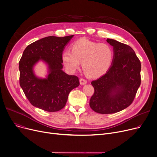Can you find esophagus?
<instances>
[{
	"label": "esophagus",
	"instance_id": "esophagus-1",
	"mask_svg": "<svg viewBox=\"0 0 157 157\" xmlns=\"http://www.w3.org/2000/svg\"><path fill=\"white\" fill-rule=\"evenodd\" d=\"M80 84L81 85H85L87 83V81L84 78H80Z\"/></svg>",
	"mask_w": 157,
	"mask_h": 157
}]
</instances>
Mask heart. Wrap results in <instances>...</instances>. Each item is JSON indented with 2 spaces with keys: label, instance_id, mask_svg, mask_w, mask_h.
<instances>
[{
  "label": "heart",
  "instance_id": "obj_1",
  "mask_svg": "<svg viewBox=\"0 0 157 157\" xmlns=\"http://www.w3.org/2000/svg\"><path fill=\"white\" fill-rule=\"evenodd\" d=\"M71 51L62 53V61L70 72L76 71L82 62V67L88 76L100 77L110 68L114 59L112 47L89 39H79L71 44Z\"/></svg>",
  "mask_w": 157,
  "mask_h": 157
}]
</instances>
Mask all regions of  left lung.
Returning a JSON list of instances; mask_svg holds the SVG:
<instances>
[{
  "mask_svg": "<svg viewBox=\"0 0 157 157\" xmlns=\"http://www.w3.org/2000/svg\"><path fill=\"white\" fill-rule=\"evenodd\" d=\"M113 46V64L104 76L91 84L94 93L90 106L100 114H111L127 108L133 102L141 85V65L133 49L127 44L107 39Z\"/></svg>",
  "mask_w": 157,
  "mask_h": 157,
  "instance_id": "1",
  "label": "left lung"
}]
</instances>
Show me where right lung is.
Returning a JSON list of instances; mask_svg holds the SVG:
<instances>
[{
    "mask_svg": "<svg viewBox=\"0 0 157 157\" xmlns=\"http://www.w3.org/2000/svg\"><path fill=\"white\" fill-rule=\"evenodd\" d=\"M73 36L46 37L24 50L19 62L20 85L32 105L48 112L59 111L65 107L70 92L79 85L78 76L62 69L63 50ZM39 59L49 66L46 79L37 78L33 72V66Z\"/></svg>",
    "mask_w": 157,
    "mask_h": 157,
    "instance_id": "obj_1",
    "label": "right lung"
}]
</instances>
